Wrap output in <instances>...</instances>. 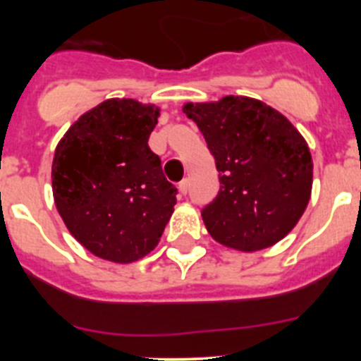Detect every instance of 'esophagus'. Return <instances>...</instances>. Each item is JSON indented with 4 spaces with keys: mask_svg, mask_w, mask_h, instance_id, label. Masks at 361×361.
Here are the masks:
<instances>
[{
    "mask_svg": "<svg viewBox=\"0 0 361 361\" xmlns=\"http://www.w3.org/2000/svg\"><path fill=\"white\" fill-rule=\"evenodd\" d=\"M178 188H180V194H183V195L187 194V192H188V180H187V178L180 181V185H178Z\"/></svg>",
    "mask_w": 361,
    "mask_h": 361,
    "instance_id": "obj_1",
    "label": "esophagus"
}]
</instances>
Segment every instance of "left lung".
Here are the masks:
<instances>
[{"label":"left lung","mask_w":361,"mask_h":361,"mask_svg":"<svg viewBox=\"0 0 361 361\" xmlns=\"http://www.w3.org/2000/svg\"><path fill=\"white\" fill-rule=\"evenodd\" d=\"M216 164L220 188L202 207L207 232L241 251L269 248L297 225L312 187L307 143L279 111L250 97L183 108Z\"/></svg>","instance_id":"left-lung-1"}]
</instances>
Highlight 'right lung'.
Here are the masks:
<instances>
[{
  "mask_svg": "<svg viewBox=\"0 0 361 361\" xmlns=\"http://www.w3.org/2000/svg\"><path fill=\"white\" fill-rule=\"evenodd\" d=\"M157 116L137 101H104L56 148L57 211L73 238L104 260L129 264L150 253L173 214L178 188L148 147Z\"/></svg>",
  "mask_w": 361,
  "mask_h": 361,
  "instance_id": "1",
  "label": "right lung"
}]
</instances>
